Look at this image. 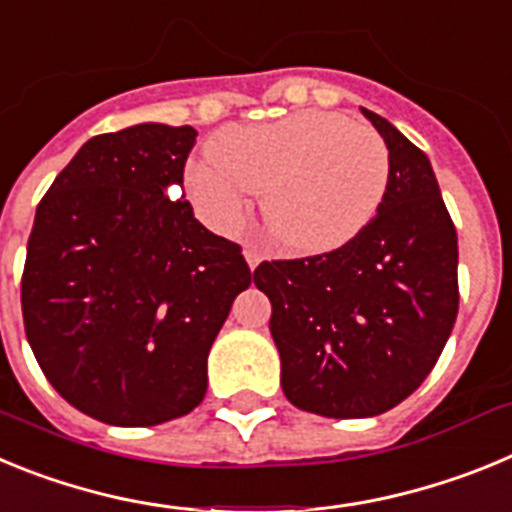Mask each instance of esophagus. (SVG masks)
I'll return each mask as SVG.
<instances>
[{"label": "esophagus", "mask_w": 512, "mask_h": 512, "mask_svg": "<svg viewBox=\"0 0 512 512\" xmlns=\"http://www.w3.org/2000/svg\"><path fill=\"white\" fill-rule=\"evenodd\" d=\"M243 256H246V261H248V266H251V269H256V266H259L261 251L256 246H246V248H243Z\"/></svg>", "instance_id": "esophagus-1"}]
</instances>
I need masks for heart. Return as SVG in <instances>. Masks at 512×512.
<instances>
[{
  "mask_svg": "<svg viewBox=\"0 0 512 512\" xmlns=\"http://www.w3.org/2000/svg\"><path fill=\"white\" fill-rule=\"evenodd\" d=\"M212 164L192 161L189 200L207 223L233 230L246 192L264 194L271 241L297 256L351 243L372 223L390 187V148L377 130L343 115L305 110L259 125H233L210 140Z\"/></svg>",
  "mask_w": 512,
  "mask_h": 512,
  "instance_id": "obj_1",
  "label": "heart"
}]
</instances>
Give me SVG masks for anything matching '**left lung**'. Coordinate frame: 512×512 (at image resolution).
<instances>
[{
	"label": "left lung",
	"instance_id": "left-lung-1",
	"mask_svg": "<svg viewBox=\"0 0 512 512\" xmlns=\"http://www.w3.org/2000/svg\"><path fill=\"white\" fill-rule=\"evenodd\" d=\"M390 148V187L374 220L338 251L261 261L282 390L325 418H372L431 374L459 310V243L431 161L364 110Z\"/></svg>",
	"mask_w": 512,
	"mask_h": 512
}]
</instances>
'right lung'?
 I'll use <instances>...</instances> for the list:
<instances>
[{"mask_svg": "<svg viewBox=\"0 0 512 512\" xmlns=\"http://www.w3.org/2000/svg\"><path fill=\"white\" fill-rule=\"evenodd\" d=\"M197 130L94 135L35 212L22 320L58 395L94 420L143 428L192 413L207 354L251 284L241 246L184 200Z\"/></svg>", "mask_w": 512, "mask_h": 512, "instance_id": "obj_1", "label": "right lung"}]
</instances>
